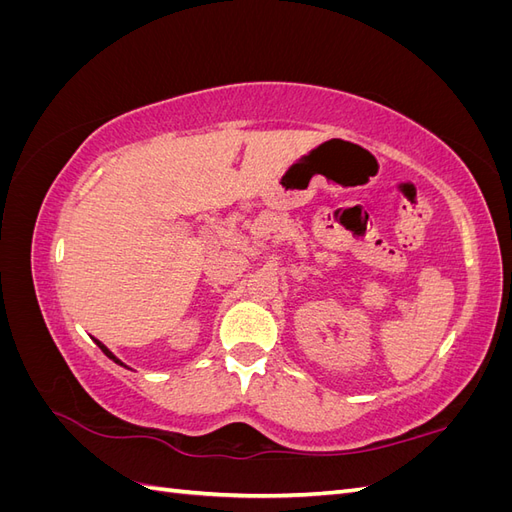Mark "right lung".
<instances>
[{
	"label": "right lung",
	"instance_id": "right-lung-1",
	"mask_svg": "<svg viewBox=\"0 0 512 512\" xmlns=\"http://www.w3.org/2000/svg\"><path fill=\"white\" fill-rule=\"evenodd\" d=\"M94 342H96V344H98V348H100V350H102V352H104V354H106V356H108V359H111V361H115V363H117V365H123V367H128V365H126V363H121V361H119V359H117V356H115V354H113V352H111V350H108V348H106V346H104V344H102V342H100V339H94ZM128 369H130V367H128Z\"/></svg>",
	"mask_w": 512,
	"mask_h": 512
}]
</instances>
